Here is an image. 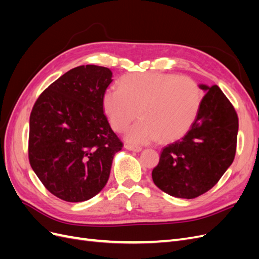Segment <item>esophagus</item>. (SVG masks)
Wrapping results in <instances>:
<instances>
[{
	"label": "esophagus",
	"instance_id": "obj_1",
	"mask_svg": "<svg viewBox=\"0 0 259 259\" xmlns=\"http://www.w3.org/2000/svg\"><path fill=\"white\" fill-rule=\"evenodd\" d=\"M125 148H126L127 150H130V151H134V152H140V151H142V148H140V147L132 146V145H126V146H125Z\"/></svg>",
	"mask_w": 259,
	"mask_h": 259
}]
</instances>
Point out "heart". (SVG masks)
<instances>
[{
    "label": "heart",
    "mask_w": 259,
    "mask_h": 259,
    "mask_svg": "<svg viewBox=\"0 0 259 259\" xmlns=\"http://www.w3.org/2000/svg\"><path fill=\"white\" fill-rule=\"evenodd\" d=\"M119 85V89L104 93V110L116 132L126 130L137 115L142 117L125 135L133 144L178 139L190 130L199 114L203 94L191 77L136 72L124 75Z\"/></svg>",
    "instance_id": "1"
}]
</instances>
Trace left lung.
I'll return each instance as SVG.
<instances>
[{
	"instance_id": "left-lung-1",
	"label": "left lung",
	"mask_w": 259,
	"mask_h": 259,
	"mask_svg": "<svg viewBox=\"0 0 259 259\" xmlns=\"http://www.w3.org/2000/svg\"><path fill=\"white\" fill-rule=\"evenodd\" d=\"M205 93L186 135L163 148L152 170L155 186L175 198L193 199L213 188L231 165L237 148L238 115L217 85Z\"/></svg>"
}]
</instances>
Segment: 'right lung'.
I'll use <instances>...</instances> for the list:
<instances>
[{
	"mask_svg": "<svg viewBox=\"0 0 259 259\" xmlns=\"http://www.w3.org/2000/svg\"><path fill=\"white\" fill-rule=\"evenodd\" d=\"M111 82L109 68H73L41 94L31 111L30 165L46 189L61 200L95 197L122 149L104 113L103 96Z\"/></svg>",
	"mask_w": 259,
	"mask_h": 259,
	"instance_id": "obj_1",
	"label": "right lung"
}]
</instances>
